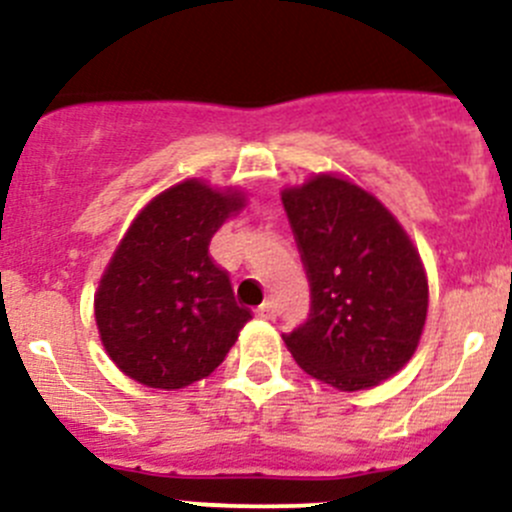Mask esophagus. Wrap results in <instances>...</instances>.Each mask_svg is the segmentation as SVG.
Instances as JSON below:
<instances>
[{"instance_id": "esophagus-1", "label": "esophagus", "mask_w": 512, "mask_h": 512, "mask_svg": "<svg viewBox=\"0 0 512 512\" xmlns=\"http://www.w3.org/2000/svg\"><path fill=\"white\" fill-rule=\"evenodd\" d=\"M275 312H277V310H275V302L267 300V302H262L260 307H257L255 315L260 317V320H275Z\"/></svg>"}]
</instances>
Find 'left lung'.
I'll use <instances>...</instances> for the list:
<instances>
[{
  "label": "left lung",
  "instance_id": "left-lung-1",
  "mask_svg": "<svg viewBox=\"0 0 512 512\" xmlns=\"http://www.w3.org/2000/svg\"><path fill=\"white\" fill-rule=\"evenodd\" d=\"M310 280V317L285 335L297 365L342 393L408 365L428 317V275L398 217L332 172L282 190Z\"/></svg>",
  "mask_w": 512,
  "mask_h": 512
}]
</instances>
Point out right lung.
Listing matches in <instances>:
<instances>
[{"mask_svg":"<svg viewBox=\"0 0 512 512\" xmlns=\"http://www.w3.org/2000/svg\"><path fill=\"white\" fill-rule=\"evenodd\" d=\"M245 202L235 187L192 177L152 197L127 227L94 292L99 340L124 375L180 390L225 360L252 312L237 305L210 240Z\"/></svg>","mask_w":512,"mask_h":512,"instance_id":"obj_1","label":"right lung"}]
</instances>
